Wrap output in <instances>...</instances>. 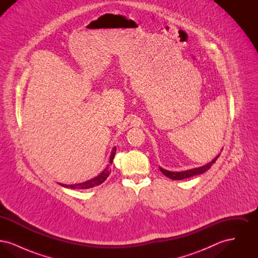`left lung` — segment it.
<instances>
[{
  "mask_svg": "<svg viewBox=\"0 0 258 258\" xmlns=\"http://www.w3.org/2000/svg\"><path fill=\"white\" fill-rule=\"evenodd\" d=\"M221 151H222V149H221ZM220 155L221 154H219L214 160H212V161H210L207 164H205L203 166H200V167H197V168H194V169H189V170H185V171L173 172L168 171L164 168L160 167V170L162 174H164L169 179H172V180H183L185 178H189V177H192V176H196V175H200V174H203L204 172L207 171L209 168L216 162V160H218Z\"/></svg>",
  "mask_w": 258,
  "mask_h": 258,
  "instance_id": "obj_1",
  "label": "left lung"
}]
</instances>
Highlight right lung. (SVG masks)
<instances>
[{
  "label": "right lung",
  "instance_id": "1",
  "mask_svg": "<svg viewBox=\"0 0 258 258\" xmlns=\"http://www.w3.org/2000/svg\"><path fill=\"white\" fill-rule=\"evenodd\" d=\"M115 154H116V147L113 148L112 151H111L108 165L103 169V171L101 172L100 174H98L97 177H95V178H93L91 180H88L86 182L79 183V184H66L59 183V184L61 185V186H63V187L72 188V189H75V188H77V189H87V188H91V187H94V186H97V185L102 184L107 179V177L110 175V165L112 164V162H113V160H114Z\"/></svg>",
  "mask_w": 258,
  "mask_h": 258
}]
</instances>
